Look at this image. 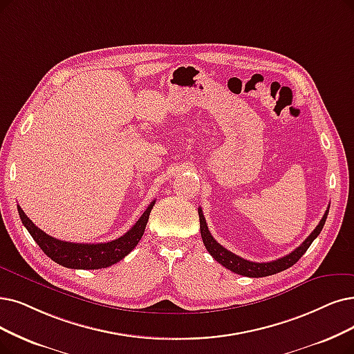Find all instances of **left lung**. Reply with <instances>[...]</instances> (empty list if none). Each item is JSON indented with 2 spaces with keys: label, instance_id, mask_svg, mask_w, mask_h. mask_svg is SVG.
Wrapping results in <instances>:
<instances>
[{
  "label": "left lung",
  "instance_id": "1",
  "mask_svg": "<svg viewBox=\"0 0 354 354\" xmlns=\"http://www.w3.org/2000/svg\"><path fill=\"white\" fill-rule=\"evenodd\" d=\"M328 209L325 210V214L322 216V219L319 221V223L317 225V228L310 232V235L305 239V241L296 248L292 252H289L288 256L277 259L274 261H267V263H254V261H248L243 257H238L236 254L231 252L230 250L223 248L219 243H216V239L210 235L209 228L206 225V219L203 216V212L199 207V221H201V234H202V239H203V244L206 247V250L209 251V254L212 257H214L219 264H222L223 267L228 268V270L236 273V274H241V276H247V277H266V276H272L276 274L279 272H283L286 268L292 267L296 261H298L305 251L309 248V245L313 244L314 239L319 235V232L324 228V223L325 219H327L328 215Z\"/></svg>",
  "mask_w": 354,
  "mask_h": 354
}]
</instances>
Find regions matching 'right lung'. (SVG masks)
Here are the masks:
<instances>
[{"label":"right lung","mask_w":354,"mask_h":354,"mask_svg":"<svg viewBox=\"0 0 354 354\" xmlns=\"http://www.w3.org/2000/svg\"><path fill=\"white\" fill-rule=\"evenodd\" d=\"M153 205L155 201L151 202L142 216L138 219V222L124 235H122L118 239H113L110 243L100 244H75L61 241V239H56L41 231L40 228H37V226L27 218V215L20 206H17V209L26 230L29 231L36 244L49 259L68 268L97 270V268H104L120 261L138 245L139 239L142 238L145 232V226Z\"/></svg>","instance_id":"add662e5"}]
</instances>
